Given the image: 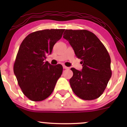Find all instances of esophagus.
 <instances>
[{"mask_svg": "<svg viewBox=\"0 0 127 127\" xmlns=\"http://www.w3.org/2000/svg\"><path fill=\"white\" fill-rule=\"evenodd\" d=\"M63 68H64V69H68V67L65 66V65H63Z\"/></svg>", "mask_w": 127, "mask_h": 127, "instance_id": "esophagus-1", "label": "esophagus"}]
</instances>
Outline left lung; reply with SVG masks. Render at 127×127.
I'll list each match as a JSON object with an SVG mask.
<instances>
[{
	"label": "left lung",
	"instance_id": "obj_1",
	"mask_svg": "<svg viewBox=\"0 0 127 127\" xmlns=\"http://www.w3.org/2000/svg\"><path fill=\"white\" fill-rule=\"evenodd\" d=\"M63 35L83 64L82 71L71 68L73 75L69 82L73 91L83 100L98 98L112 76L111 60L107 49L88 30H65Z\"/></svg>",
	"mask_w": 127,
	"mask_h": 127
}]
</instances>
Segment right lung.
<instances>
[{
    "mask_svg": "<svg viewBox=\"0 0 127 127\" xmlns=\"http://www.w3.org/2000/svg\"><path fill=\"white\" fill-rule=\"evenodd\" d=\"M64 29H46L26 36L19 48L14 72L23 94L32 101H40L52 94L63 72L61 64L45 62Z\"/></svg>",
    "mask_w": 127,
    "mask_h": 127,
    "instance_id": "obj_1",
    "label": "right lung"
}]
</instances>
